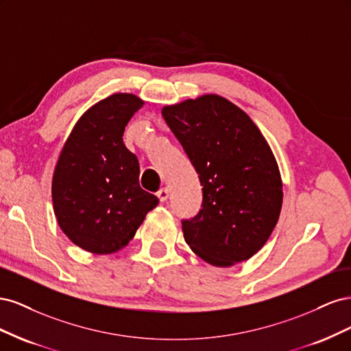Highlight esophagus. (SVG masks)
Returning <instances> with one entry per match:
<instances>
[{
    "label": "esophagus",
    "mask_w": 351,
    "mask_h": 351,
    "mask_svg": "<svg viewBox=\"0 0 351 351\" xmlns=\"http://www.w3.org/2000/svg\"><path fill=\"white\" fill-rule=\"evenodd\" d=\"M156 196H158V199H159V200H161V202H165V200L168 199V189L162 187L161 190H158V193H156Z\"/></svg>",
    "instance_id": "34e87169"
}]
</instances>
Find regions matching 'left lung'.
<instances>
[{"label": "left lung", "mask_w": 351, "mask_h": 351, "mask_svg": "<svg viewBox=\"0 0 351 351\" xmlns=\"http://www.w3.org/2000/svg\"><path fill=\"white\" fill-rule=\"evenodd\" d=\"M162 117L199 174L202 209L183 219L184 240L199 258L227 268L268 241L282 206V182L258 125L219 95L162 108Z\"/></svg>", "instance_id": "8db88e82"}]
</instances>
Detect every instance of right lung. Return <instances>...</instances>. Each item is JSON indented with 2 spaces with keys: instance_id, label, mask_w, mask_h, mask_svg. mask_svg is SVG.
Returning <instances> with one entry per match:
<instances>
[{
  "instance_id": "1",
  "label": "right lung",
  "mask_w": 351,
  "mask_h": 351,
  "mask_svg": "<svg viewBox=\"0 0 351 351\" xmlns=\"http://www.w3.org/2000/svg\"><path fill=\"white\" fill-rule=\"evenodd\" d=\"M143 101L114 93L84 112L62 146L52 204L62 232L83 250L108 254L127 246L158 197L139 184V161L123 134Z\"/></svg>"
}]
</instances>
